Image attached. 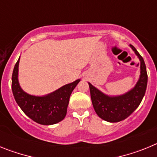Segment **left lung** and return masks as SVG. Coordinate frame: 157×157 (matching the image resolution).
<instances>
[{
	"instance_id": "8db88e82",
	"label": "left lung",
	"mask_w": 157,
	"mask_h": 157,
	"mask_svg": "<svg viewBox=\"0 0 157 157\" xmlns=\"http://www.w3.org/2000/svg\"><path fill=\"white\" fill-rule=\"evenodd\" d=\"M140 60V76L130 90L122 95L110 96L89 83L91 100L96 113L101 119L109 123H117L128 117L139 106L146 90L148 75L143 58L133 45H130Z\"/></svg>"
}]
</instances>
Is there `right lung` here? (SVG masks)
Instances as JSON below:
<instances>
[{
    "label": "right lung",
    "mask_w": 157,
    "mask_h": 157,
    "mask_svg": "<svg viewBox=\"0 0 157 157\" xmlns=\"http://www.w3.org/2000/svg\"><path fill=\"white\" fill-rule=\"evenodd\" d=\"M19 59L14 67L12 77V90L16 103L29 118L41 125H52L63 120L66 116L71 94L80 79L46 95H31L25 92L19 83Z\"/></svg>",
    "instance_id": "add662e5"
}]
</instances>
